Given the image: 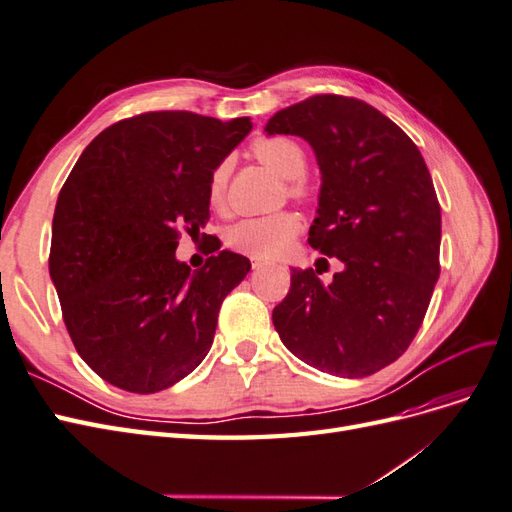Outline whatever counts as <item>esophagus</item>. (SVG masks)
I'll use <instances>...</instances> for the list:
<instances>
[{"label":"esophagus","instance_id":"34e87169","mask_svg":"<svg viewBox=\"0 0 512 512\" xmlns=\"http://www.w3.org/2000/svg\"><path fill=\"white\" fill-rule=\"evenodd\" d=\"M267 267V262H262V260H252V269L254 271H260V269H265Z\"/></svg>","mask_w":512,"mask_h":512}]
</instances>
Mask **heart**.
I'll return each instance as SVG.
<instances>
[{
    "instance_id": "obj_1",
    "label": "heart",
    "mask_w": 512,
    "mask_h": 512,
    "mask_svg": "<svg viewBox=\"0 0 512 512\" xmlns=\"http://www.w3.org/2000/svg\"><path fill=\"white\" fill-rule=\"evenodd\" d=\"M254 156L271 168L275 175L282 179H288V192L290 196H301L303 190L301 185L294 181L303 177L307 168V158L303 147L286 136H265L258 138L252 147ZM226 181H228V164H220L213 168L207 185V198L213 209H224L226 203ZM301 224L297 215L288 211L273 213V215H262V218H245L230 226L228 230V245L235 252H241L245 256L260 258V260H271L282 256L292 239L297 237Z\"/></svg>"
}]
</instances>
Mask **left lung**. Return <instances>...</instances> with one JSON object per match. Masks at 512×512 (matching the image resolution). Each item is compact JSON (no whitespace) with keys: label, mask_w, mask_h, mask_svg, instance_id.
<instances>
[{"label":"left lung","mask_w":512,"mask_h":512,"mask_svg":"<svg viewBox=\"0 0 512 512\" xmlns=\"http://www.w3.org/2000/svg\"><path fill=\"white\" fill-rule=\"evenodd\" d=\"M265 132L301 136L314 149L322 183L307 241L344 265L331 284L318 269H292L275 331L327 374H376L421 329L440 275L442 218L427 164L397 123L346 96L292 104Z\"/></svg>","instance_id":"obj_1"}]
</instances>
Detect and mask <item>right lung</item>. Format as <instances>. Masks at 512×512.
Returning <instances> with one entry per match:
<instances>
[{
    "label": "right lung",
    "mask_w": 512,
    "mask_h": 512,
    "mask_svg": "<svg viewBox=\"0 0 512 512\" xmlns=\"http://www.w3.org/2000/svg\"><path fill=\"white\" fill-rule=\"evenodd\" d=\"M250 130V117L136 115L100 132L61 188L49 273L76 352L117 389L158 393L192 374L252 269L228 250L196 271L175 256L181 230L209 222L213 168Z\"/></svg>",
    "instance_id": "add662e5"
}]
</instances>
